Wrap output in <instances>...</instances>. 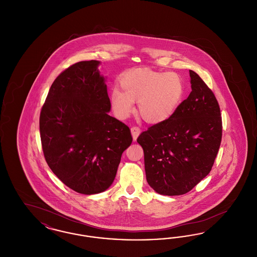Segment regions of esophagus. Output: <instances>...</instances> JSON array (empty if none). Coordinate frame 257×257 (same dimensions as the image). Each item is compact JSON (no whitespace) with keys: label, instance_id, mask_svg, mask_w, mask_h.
Segmentation results:
<instances>
[{"label":"esophagus","instance_id":"obj_1","mask_svg":"<svg viewBox=\"0 0 257 257\" xmlns=\"http://www.w3.org/2000/svg\"><path fill=\"white\" fill-rule=\"evenodd\" d=\"M131 133H132L134 141H136L137 138L139 137V135L141 134V128L138 127V126H133V127L131 128Z\"/></svg>","mask_w":257,"mask_h":257}]
</instances>
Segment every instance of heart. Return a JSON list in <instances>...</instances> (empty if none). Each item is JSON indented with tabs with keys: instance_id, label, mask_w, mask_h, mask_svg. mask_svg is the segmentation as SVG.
<instances>
[{
	"instance_id": "heart-1",
	"label": "heart",
	"mask_w": 257,
	"mask_h": 257,
	"mask_svg": "<svg viewBox=\"0 0 257 257\" xmlns=\"http://www.w3.org/2000/svg\"><path fill=\"white\" fill-rule=\"evenodd\" d=\"M118 88L110 91L112 110L119 118L128 117L138 101L141 116L148 123L169 119L183 99L185 84L179 74L161 72L147 67L134 68L123 74Z\"/></svg>"
}]
</instances>
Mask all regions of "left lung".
I'll return each instance as SVG.
<instances>
[{"label":"left lung","instance_id":"obj_1","mask_svg":"<svg viewBox=\"0 0 257 257\" xmlns=\"http://www.w3.org/2000/svg\"><path fill=\"white\" fill-rule=\"evenodd\" d=\"M192 91L171 117L138 138L145 153L149 186L160 195L190 192L212 170L222 135L217 98L190 70Z\"/></svg>","mask_w":257,"mask_h":257}]
</instances>
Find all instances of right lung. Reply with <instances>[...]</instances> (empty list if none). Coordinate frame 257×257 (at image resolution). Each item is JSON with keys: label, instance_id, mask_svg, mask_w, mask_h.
<instances>
[{"label": "right lung", "instance_id": "obj_1", "mask_svg": "<svg viewBox=\"0 0 257 257\" xmlns=\"http://www.w3.org/2000/svg\"><path fill=\"white\" fill-rule=\"evenodd\" d=\"M98 61H79L50 87L39 116L41 146L50 169L75 192L93 195L114 180L129 127L109 115L110 98Z\"/></svg>", "mask_w": 257, "mask_h": 257}]
</instances>
